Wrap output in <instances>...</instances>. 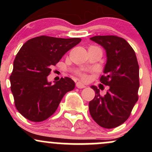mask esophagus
Masks as SVG:
<instances>
[{"label": "esophagus", "mask_w": 152, "mask_h": 152, "mask_svg": "<svg viewBox=\"0 0 152 152\" xmlns=\"http://www.w3.org/2000/svg\"><path fill=\"white\" fill-rule=\"evenodd\" d=\"M76 86L77 87V88H85V87H86V86H85V85H83V83H81V82H79V81L76 82Z\"/></svg>", "instance_id": "obj_1"}]
</instances>
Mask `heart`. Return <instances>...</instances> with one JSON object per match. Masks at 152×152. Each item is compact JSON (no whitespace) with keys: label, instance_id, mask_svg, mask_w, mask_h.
<instances>
[{"label":"heart","instance_id":"heart-1","mask_svg":"<svg viewBox=\"0 0 152 152\" xmlns=\"http://www.w3.org/2000/svg\"><path fill=\"white\" fill-rule=\"evenodd\" d=\"M78 75L83 80H86L87 78H88V76H87V75L85 74H83V73H78Z\"/></svg>","mask_w":152,"mask_h":152}]
</instances>
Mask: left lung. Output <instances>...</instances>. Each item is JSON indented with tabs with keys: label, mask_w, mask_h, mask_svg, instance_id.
<instances>
[{
	"label": "left lung",
	"mask_w": 152,
	"mask_h": 152,
	"mask_svg": "<svg viewBox=\"0 0 152 152\" xmlns=\"http://www.w3.org/2000/svg\"><path fill=\"white\" fill-rule=\"evenodd\" d=\"M106 51L107 61L101 83L109 89L102 96L96 86L89 102V112L102 127L112 129L125 122L139 99V68L135 52L125 39L116 36H96L90 38Z\"/></svg>",
	"instance_id": "1"
}]
</instances>
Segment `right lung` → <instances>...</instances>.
I'll list each match as a JSON object with an SVG mask.
<instances>
[{"label":"right lung","instance_id":"obj_1","mask_svg":"<svg viewBox=\"0 0 152 152\" xmlns=\"http://www.w3.org/2000/svg\"><path fill=\"white\" fill-rule=\"evenodd\" d=\"M81 41L41 36L23 45L13 62L10 81L15 107L26 118L34 122L47 119L56 111L64 96L74 89L75 83L70 78H61L51 85L47 76L51 66Z\"/></svg>","mask_w":152,"mask_h":152}]
</instances>
